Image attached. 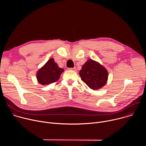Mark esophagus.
<instances>
[{
	"instance_id": "esophagus-1",
	"label": "esophagus",
	"mask_w": 146,
	"mask_h": 146,
	"mask_svg": "<svg viewBox=\"0 0 146 146\" xmlns=\"http://www.w3.org/2000/svg\"><path fill=\"white\" fill-rule=\"evenodd\" d=\"M70 70H73V71H76V68H69V69Z\"/></svg>"
}]
</instances>
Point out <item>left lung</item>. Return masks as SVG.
<instances>
[{
    "mask_svg": "<svg viewBox=\"0 0 146 146\" xmlns=\"http://www.w3.org/2000/svg\"><path fill=\"white\" fill-rule=\"evenodd\" d=\"M79 75L82 81L91 89L96 90L106 85L109 74L105 67L91 59L82 65Z\"/></svg>",
    "mask_w": 146,
    "mask_h": 146,
    "instance_id": "left-lung-1",
    "label": "left lung"
}]
</instances>
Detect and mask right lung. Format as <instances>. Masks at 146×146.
Wrapping results in <instances>:
<instances>
[{"instance_id":"add662e5","label":"right lung","mask_w":146,"mask_h":146,"mask_svg":"<svg viewBox=\"0 0 146 146\" xmlns=\"http://www.w3.org/2000/svg\"><path fill=\"white\" fill-rule=\"evenodd\" d=\"M63 72L64 69L60 68L54 58H51L38 69L36 73V78L40 84L48 85L56 81Z\"/></svg>"}]
</instances>
